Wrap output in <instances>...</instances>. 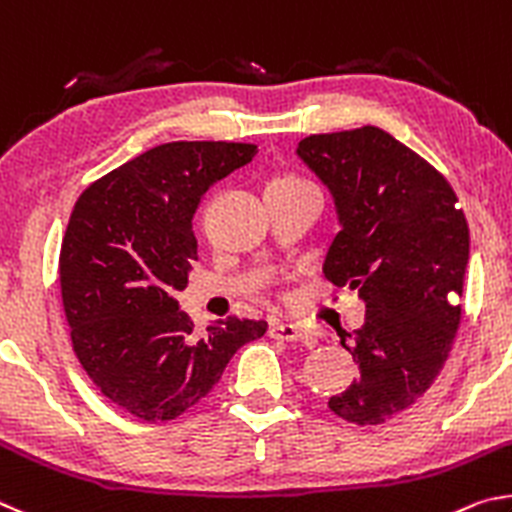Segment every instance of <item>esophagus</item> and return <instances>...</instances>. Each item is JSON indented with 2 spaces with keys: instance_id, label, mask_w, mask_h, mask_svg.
<instances>
[{
  "instance_id": "1",
  "label": "esophagus",
  "mask_w": 512,
  "mask_h": 512,
  "mask_svg": "<svg viewBox=\"0 0 512 512\" xmlns=\"http://www.w3.org/2000/svg\"><path fill=\"white\" fill-rule=\"evenodd\" d=\"M270 337L281 339V342H303V339H308V333L297 324H272Z\"/></svg>"
}]
</instances>
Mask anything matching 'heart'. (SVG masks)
Segmentation results:
<instances>
[{"label": "heart", "instance_id": "heart-1", "mask_svg": "<svg viewBox=\"0 0 512 512\" xmlns=\"http://www.w3.org/2000/svg\"><path fill=\"white\" fill-rule=\"evenodd\" d=\"M299 184H306V182H303V179H299V177H294V175H279V177L272 179V184L267 188H288V186H299Z\"/></svg>", "mask_w": 512, "mask_h": 512}]
</instances>
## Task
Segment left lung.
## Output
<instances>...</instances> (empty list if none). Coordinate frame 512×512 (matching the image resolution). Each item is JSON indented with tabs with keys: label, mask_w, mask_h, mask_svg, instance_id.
Wrapping results in <instances>:
<instances>
[{
	"label": "left lung",
	"mask_w": 512,
	"mask_h": 512,
	"mask_svg": "<svg viewBox=\"0 0 512 512\" xmlns=\"http://www.w3.org/2000/svg\"><path fill=\"white\" fill-rule=\"evenodd\" d=\"M297 155L333 195L342 227L326 279L366 303L364 326L339 333L360 378L328 407L348 423L380 425L432 387L452 351L468 222L447 179L373 125L310 134Z\"/></svg>",
	"instance_id": "obj_1"
}]
</instances>
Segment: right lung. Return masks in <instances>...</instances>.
I'll use <instances>...</instances> for the list:
<instances>
[{
    "label": "right lung",
    "mask_w": 512,
    "mask_h": 512,
    "mask_svg": "<svg viewBox=\"0 0 512 512\" xmlns=\"http://www.w3.org/2000/svg\"><path fill=\"white\" fill-rule=\"evenodd\" d=\"M256 152L254 143H164L78 197L60 249L71 344L103 396L134 418L184 414L240 346L265 335V321L236 317L195 335L175 299L197 261L202 195Z\"/></svg>",
    "instance_id": "add662e5"
}]
</instances>
